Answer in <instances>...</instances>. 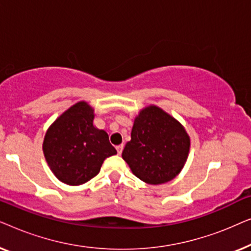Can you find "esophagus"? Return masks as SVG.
I'll list each match as a JSON object with an SVG mask.
<instances>
[{
  "label": "esophagus",
  "mask_w": 251,
  "mask_h": 251,
  "mask_svg": "<svg viewBox=\"0 0 251 251\" xmlns=\"http://www.w3.org/2000/svg\"><path fill=\"white\" fill-rule=\"evenodd\" d=\"M116 151H118V154L120 155V154L122 153V151H123V145H119V146H116Z\"/></svg>",
  "instance_id": "1"
}]
</instances>
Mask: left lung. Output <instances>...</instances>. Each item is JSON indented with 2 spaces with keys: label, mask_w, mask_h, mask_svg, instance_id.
<instances>
[{
  "label": "left lung",
  "mask_w": 251,
  "mask_h": 251,
  "mask_svg": "<svg viewBox=\"0 0 251 251\" xmlns=\"http://www.w3.org/2000/svg\"><path fill=\"white\" fill-rule=\"evenodd\" d=\"M190 147L184 126L159 106L150 105L135 118L131 140L126 144L122 157L140 180L160 185L180 173Z\"/></svg>",
  "instance_id": "obj_1"
}]
</instances>
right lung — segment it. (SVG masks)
Listing matches in <instances>:
<instances>
[{
    "label": "right lung",
    "mask_w": 251,
    "mask_h": 251,
    "mask_svg": "<svg viewBox=\"0 0 251 251\" xmlns=\"http://www.w3.org/2000/svg\"><path fill=\"white\" fill-rule=\"evenodd\" d=\"M95 109L78 101L58 116L48 128L43 154L54 176L77 186L97 176L105 159L115 155L107 132L94 126Z\"/></svg>",
    "instance_id": "obj_1"
}]
</instances>
